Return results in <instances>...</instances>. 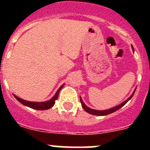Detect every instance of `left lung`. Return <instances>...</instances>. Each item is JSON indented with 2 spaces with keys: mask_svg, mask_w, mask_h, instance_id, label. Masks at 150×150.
Instances as JSON below:
<instances>
[{
  "mask_svg": "<svg viewBox=\"0 0 150 150\" xmlns=\"http://www.w3.org/2000/svg\"><path fill=\"white\" fill-rule=\"evenodd\" d=\"M132 48H133V47H132ZM134 92H135V91H134V93L132 94V96H130L129 98H128L125 100V101H124L123 103H122L121 104L116 106V107H113V108H111V109L106 110H95L91 109V108H89V107H87V106L84 103H83V100L81 99V98H80V102H81L82 107H83V108L84 109V110L86 111L87 112H88V113H90V114L95 115V116H106V115L110 114V113H112V112H116V110H118L120 109L121 107H122L123 106H124L125 104H126L127 102L130 100V99L132 98V96H133L134 94Z\"/></svg>",
  "mask_w": 150,
  "mask_h": 150,
  "instance_id": "1",
  "label": "left lung"
}]
</instances>
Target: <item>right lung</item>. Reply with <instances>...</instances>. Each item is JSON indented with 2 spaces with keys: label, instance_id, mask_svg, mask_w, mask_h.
Returning <instances> with one entry per match:
<instances>
[{
  "label": "right lung",
  "instance_id": "right-lung-1",
  "mask_svg": "<svg viewBox=\"0 0 150 150\" xmlns=\"http://www.w3.org/2000/svg\"><path fill=\"white\" fill-rule=\"evenodd\" d=\"M64 86V84L62 85V86L58 89L57 92L55 93V95H54V97L52 99H50V100H47V101L45 102H30V101H28V100H25L23 99L19 98L18 97L15 96L16 98L18 100V101L20 102L21 104H22L23 105H25L27 107H30V108H32V109H35V110H48L50 108H51L52 106L55 104V100L58 99V97H59V93L60 90L62 89V87Z\"/></svg>",
  "mask_w": 150,
  "mask_h": 150
}]
</instances>
